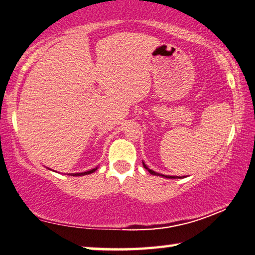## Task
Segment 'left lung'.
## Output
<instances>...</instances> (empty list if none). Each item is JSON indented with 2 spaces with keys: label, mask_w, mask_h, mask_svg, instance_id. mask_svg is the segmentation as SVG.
<instances>
[{
  "label": "left lung",
  "mask_w": 255,
  "mask_h": 255,
  "mask_svg": "<svg viewBox=\"0 0 255 255\" xmlns=\"http://www.w3.org/2000/svg\"><path fill=\"white\" fill-rule=\"evenodd\" d=\"M143 167L146 169V170L151 173V175H154V176H161V177H163V178H169V179H176V178H183V177H178V176H167V175H162V173H157V172H155V171H153L152 169H149V168H147V165L145 164L144 162H143Z\"/></svg>",
  "instance_id": "left-lung-1"
}]
</instances>
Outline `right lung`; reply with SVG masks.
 Returning <instances> with one entry per match:
<instances>
[{
  "label": "right lung",
  "instance_id": "1",
  "mask_svg": "<svg viewBox=\"0 0 255 255\" xmlns=\"http://www.w3.org/2000/svg\"><path fill=\"white\" fill-rule=\"evenodd\" d=\"M95 170H98V168H94V169H91V170L88 171H85V172H77V173H71V176H85V175H90V173H93Z\"/></svg>",
  "mask_w": 255,
  "mask_h": 255
}]
</instances>
